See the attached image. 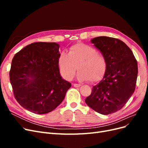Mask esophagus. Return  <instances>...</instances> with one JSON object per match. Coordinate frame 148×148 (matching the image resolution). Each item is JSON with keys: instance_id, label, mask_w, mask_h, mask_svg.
I'll list each match as a JSON object with an SVG mask.
<instances>
[{"instance_id": "34e87169", "label": "esophagus", "mask_w": 148, "mask_h": 148, "mask_svg": "<svg viewBox=\"0 0 148 148\" xmlns=\"http://www.w3.org/2000/svg\"><path fill=\"white\" fill-rule=\"evenodd\" d=\"M73 86L75 87V88H78V87H80L81 86V84H73Z\"/></svg>"}]
</instances>
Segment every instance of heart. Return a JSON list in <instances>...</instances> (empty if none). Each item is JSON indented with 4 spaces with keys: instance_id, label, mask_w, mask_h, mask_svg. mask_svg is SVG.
<instances>
[{
    "instance_id": "heart-1",
    "label": "heart",
    "mask_w": 148,
    "mask_h": 148,
    "mask_svg": "<svg viewBox=\"0 0 148 148\" xmlns=\"http://www.w3.org/2000/svg\"><path fill=\"white\" fill-rule=\"evenodd\" d=\"M57 64L62 77L66 80L72 79L77 67L79 70L78 79L83 82L89 80L91 83L101 80L107 70L104 57L98 53L96 49L83 43L71 46L67 53L62 52Z\"/></svg>"
}]
</instances>
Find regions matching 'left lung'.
Returning <instances> with one entry per match:
<instances>
[{
    "instance_id": "8db88e82",
    "label": "left lung",
    "mask_w": 148,
    "mask_h": 148,
    "mask_svg": "<svg viewBox=\"0 0 148 148\" xmlns=\"http://www.w3.org/2000/svg\"><path fill=\"white\" fill-rule=\"evenodd\" d=\"M91 41L106 59L107 70L85 102L97 112L109 115L122 109L135 91L137 61L131 49L118 39L99 36Z\"/></svg>"
}]
</instances>
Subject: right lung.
I'll use <instances>...</instances> for the list:
<instances>
[{"label": "right lung", "mask_w": 148, "mask_h": 148, "mask_svg": "<svg viewBox=\"0 0 148 148\" xmlns=\"http://www.w3.org/2000/svg\"><path fill=\"white\" fill-rule=\"evenodd\" d=\"M59 47L56 42L31 43L13 58L9 75L13 95L31 112L44 114L54 110L71 86L60 75Z\"/></svg>", "instance_id": "1"}]
</instances>
